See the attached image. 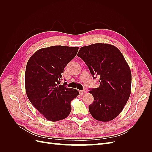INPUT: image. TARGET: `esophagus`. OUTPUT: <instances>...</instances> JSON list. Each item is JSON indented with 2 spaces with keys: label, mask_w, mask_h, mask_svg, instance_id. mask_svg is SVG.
Here are the masks:
<instances>
[{
  "label": "esophagus",
  "mask_w": 152,
  "mask_h": 152,
  "mask_svg": "<svg viewBox=\"0 0 152 152\" xmlns=\"http://www.w3.org/2000/svg\"><path fill=\"white\" fill-rule=\"evenodd\" d=\"M79 93L80 95H83L86 93V91L85 90H82V91H79Z\"/></svg>",
  "instance_id": "obj_1"
}]
</instances>
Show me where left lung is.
Returning <instances> with one entry per match:
<instances>
[{"label": "left lung", "mask_w": 152, "mask_h": 152, "mask_svg": "<svg viewBox=\"0 0 152 152\" xmlns=\"http://www.w3.org/2000/svg\"><path fill=\"white\" fill-rule=\"evenodd\" d=\"M77 56L89 67L91 75L99 78V87L89 93L94 102L89 106L96 120L108 122L122 111L131 94V72L117 48L109 44L97 43L82 47Z\"/></svg>", "instance_id": "left-lung-1"}]
</instances>
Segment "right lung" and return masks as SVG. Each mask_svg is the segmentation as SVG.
<instances>
[{
    "instance_id": "1",
    "label": "right lung",
    "mask_w": 152,
    "mask_h": 152,
    "mask_svg": "<svg viewBox=\"0 0 152 152\" xmlns=\"http://www.w3.org/2000/svg\"><path fill=\"white\" fill-rule=\"evenodd\" d=\"M79 47L61 45L42 48L28 59L25 75L26 93L31 103L48 121L66 118L70 103L79 94L77 89L60 84L65 67L77 53Z\"/></svg>"
}]
</instances>
